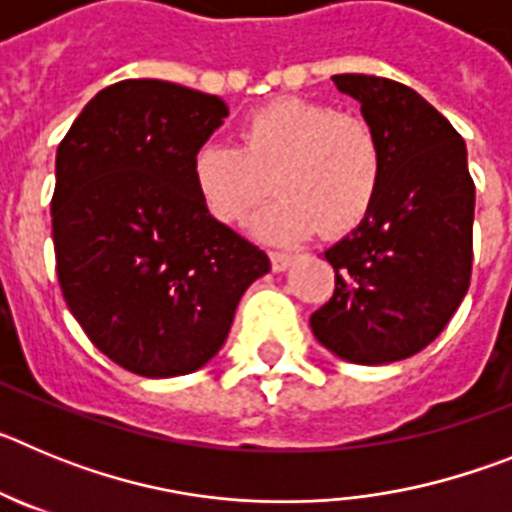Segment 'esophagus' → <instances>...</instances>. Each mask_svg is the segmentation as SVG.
<instances>
[{"label": "esophagus", "instance_id": "esophagus-1", "mask_svg": "<svg viewBox=\"0 0 512 512\" xmlns=\"http://www.w3.org/2000/svg\"><path fill=\"white\" fill-rule=\"evenodd\" d=\"M269 259H271V269H274V271H284V269H289V266H292V256H289V253L271 251Z\"/></svg>", "mask_w": 512, "mask_h": 512}]
</instances>
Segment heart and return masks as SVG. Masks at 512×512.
<instances>
[{
    "mask_svg": "<svg viewBox=\"0 0 512 512\" xmlns=\"http://www.w3.org/2000/svg\"><path fill=\"white\" fill-rule=\"evenodd\" d=\"M238 148L210 143L194 153V189L225 225L246 223L274 192H282L256 220L266 241H300L315 230L351 233L377 200L382 143L359 115L307 99H277L251 112L238 130Z\"/></svg>",
    "mask_w": 512,
    "mask_h": 512,
    "instance_id": "b5f03b06",
    "label": "heart"
}]
</instances>
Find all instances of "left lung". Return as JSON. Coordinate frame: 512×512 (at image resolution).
Segmentation results:
<instances>
[{
	"mask_svg": "<svg viewBox=\"0 0 512 512\" xmlns=\"http://www.w3.org/2000/svg\"><path fill=\"white\" fill-rule=\"evenodd\" d=\"M333 81L377 130L384 166L364 223L325 251L336 289L310 325L338 359L392 364L436 341L467 295L474 223L467 146L400 81L366 74Z\"/></svg>",
	"mask_w": 512,
	"mask_h": 512,
	"instance_id": "obj_1",
	"label": "left lung"
}]
</instances>
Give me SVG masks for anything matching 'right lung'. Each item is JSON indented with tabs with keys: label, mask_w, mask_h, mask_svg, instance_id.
Returning <instances> with one entry per match:
<instances>
[{
	"label": "right lung",
	"mask_w": 512,
	"mask_h": 512,
	"mask_svg": "<svg viewBox=\"0 0 512 512\" xmlns=\"http://www.w3.org/2000/svg\"><path fill=\"white\" fill-rule=\"evenodd\" d=\"M228 117L215 94L125 79L81 110L56 153L63 300L107 359L140 377L197 372L223 348L269 256L217 223L192 161Z\"/></svg>",
	"instance_id": "right-lung-1"
}]
</instances>
